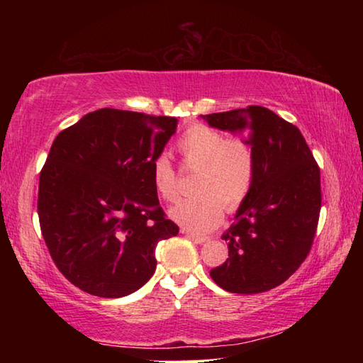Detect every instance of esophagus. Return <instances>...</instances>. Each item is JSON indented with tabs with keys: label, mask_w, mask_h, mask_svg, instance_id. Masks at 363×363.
<instances>
[{
	"label": "esophagus",
	"mask_w": 363,
	"mask_h": 363,
	"mask_svg": "<svg viewBox=\"0 0 363 363\" xmlns=\"http://www.w3.org/2000/svg\"><path fill=\"white\" fill-rule=\"evenodd\" d=\"M182 233H186V235L190 238V240H192L194 243H199V245H201V243H205V242L210 240V238H208V237L195 235V233H190V232H187V230H182Z\"/></svg>",
	"instance_id": "34e87169"
}]
</instances>
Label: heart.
Returning a JSON list of instances; mask_svg holds the SVG:
<instances>
[{"label":"heart","mask_w":363,"mask_h":363,"mask_svg":"<svg viewBox=\"0 0 363 363\" xmlns=\"http://www.w3.org/2000/svg\"><path fill=\"white\" fill-rule=\"evenodd\" d=\"M177 149L187 168H199L194 181L199 192L176 203L169 216L190 232H210L223 220L224 208L237 211L250 196L256 174L255 150L245 138H225L200 123L184 131ZM152 184L164 201L171 203L179 196V177L167 155L152 160Z\"/></svg>","instance_id":"b5f03b06"}]
</instances>
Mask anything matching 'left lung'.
Wrapping results in <instances>:
<instances>
[{
    "instance_id": "1",
    "label": "left lung",
    "mask_w": 363,
    "mask_h": 363,
    "mask_svg": "<svg viewBox=\"0 0 363 363\" xmlns=\"http://www.w3.org/2000/svg\"><path fill=\"white\" fill-rule=\"evenodd\" d=\"M201 118L223 131H247L256 157L253 189L223 235L229 257L211 269V279L230 293L272 290L309 255L322 206L320 169L298 128L266 107Z\"/></svg>"
}]
</instances>
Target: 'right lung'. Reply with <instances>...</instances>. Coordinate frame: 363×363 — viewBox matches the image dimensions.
<instances>
[{
    "label": "right lung",
    "instance_id": "right-lung-1",
    "mask_svg": "<svg viewBox=\"0 0 363 363\" xmlns=\"http://www.w3.org/2000/svg\"><path fill=\"white\" fill-rule=\"evenodd\" d=\"M174 116L99 108L54 139L40 174L43 238L64 277L89 294L121 298L155 272L160 240L179 232L152 184V160Z\"/></svg>",
    "mask_w": 363,
    "mask_h": 363
}]
</instances>
